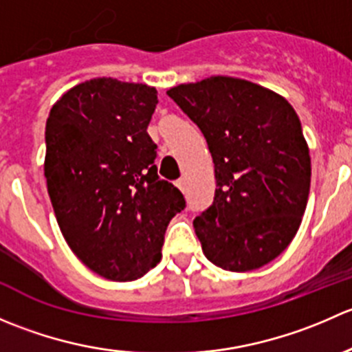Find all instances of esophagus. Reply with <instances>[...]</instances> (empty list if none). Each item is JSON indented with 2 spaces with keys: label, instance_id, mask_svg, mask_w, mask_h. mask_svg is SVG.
Returning a JSON list of instances; mask_svg holds the SVG:
<instances>
[{
  "label": "esophagus",
  "instance_id": "1",
  "mask_svg": "<svg viewBox=\"0 0 352 352\" xmlns=\"http://www.w3.org/2000/svg\"><path fill=\"white\" fill-rule=\"evenodd\" d=\"M177 187H179L182 192H186V180H177Z\"/></svg>",
  "mask_w": 352,
  "mask_h": 352
}]
</instances>
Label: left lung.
Wrapping results in <instances>:
<instances>
[{
    "mask_svg": "<svg viewBox=\"0 0 352 352\" xmlns=\"http://www.w3.org/2000/svg\"><path fill=\"white\" fill-rule=\"evenodd\" d=\"M166 94L197 124L214 163V201L194 219L204 255L232 272L269 264L296 235L310 194V150L294 109L232 76Z\"/></svg>",
    "mask_w": 352,
    "mask_h": 352,
    "instance_id": "1",
    "label": "left lung"
}]
</instances>
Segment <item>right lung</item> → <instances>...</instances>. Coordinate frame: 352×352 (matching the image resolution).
Instances as JSON below:
<instances>
[{"instance_id":"add662e5","label":"right lung","mask_w":352,"mask_h":352,"mask_svg":"<svg viewBox=\"0 0 352 352\" xmlns=\"http://www.w3.org/2000/svg\"><path fill=\"white\" fill-rule=\"evenodd\" d=\"M158 91L94 78L67 90L45 124L44 175L63 236L110 281H134L162 258L182 192L158 177L146 133Z\"/></svg>"}]
</instances>
